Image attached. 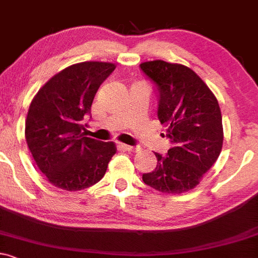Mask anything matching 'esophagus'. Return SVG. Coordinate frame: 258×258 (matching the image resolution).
Listing matches in <instances>:
<instances>
[{
	"instance_id": "esophagus-1",
	"label": "esophagus",
	"mask_w": 258,
	"mask_h": 258,
	"mask_svg": "<svg viewBox=\"0 0 258 258\" xmlns=\"http://www.w3.org/2000/svg\"><path fill=\"white\" fill-rule=\"evenodd\" d=\"M121 148L123 149H125V150H128V151H135V150H138V146H132V145H125V144H123V145H121Z\"/></svg>"
}]
</instances>
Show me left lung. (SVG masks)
<instances>
[{"label":"left lung","mask_w":258,"mask_h":258,"mask_svg":"<svg viewBox=\"0 0 258 258\" xmlns=\"http://www.w3.org/2000/svg\"><path fill=\"white\" fill-rule=\"evenodd\" d=\"M157 92V118L172 148L155 152L157 165L143 173L144 183L162 193L195 188L210 170L223 146V121L218 99L189 68L155 60L140 63Z\"/></svg>","instance_id":"obj_1"}]
</instances>
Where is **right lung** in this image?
I'll list each match as a JSON object with an SVG mask.
<instances>
[{
	"label": "right lung",
	"mask_w": 258,
	"mask_h": 258,
	"mask_svg": "<svg viewBox=\"0 0 258 258\" xmlns=\"http://www.w3.org/2000/svg\"><path fill=\"white\" fill-rule=\"evenodd\" d=\"M110 62L75 63L52 76L29 106L26 140L39 170L55 187L81 190L101 181L115 154L112 141L85 135V119Z\"/></svg>",
	"instance_id": "obj_1"
}]
</instances>
